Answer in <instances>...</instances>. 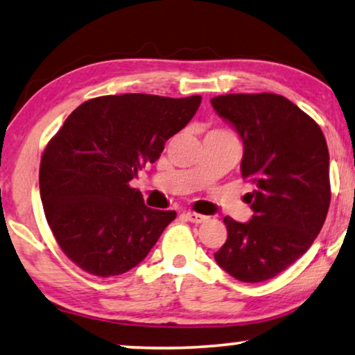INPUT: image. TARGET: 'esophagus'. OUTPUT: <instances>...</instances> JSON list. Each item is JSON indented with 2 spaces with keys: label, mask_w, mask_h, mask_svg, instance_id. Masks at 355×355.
Listing matches in <instances>:
<instances>
[{
  "label": "esophagus",
  "mask_w": 355,
  "mask_h": 355,
  "mask_svg": "<svg viewBox=\"0 0 355 355\" xmlns=\"http://www.w3.org/2000/svg\"><path fill=\"white\" fill-rule=\"evenodd\" d=\"M183 215H184V218H187L188 221H191V223H196V225L202 223V221L207 220V216L200 215V214H196V211H184Z\"/></svg>",
  "instance_id": "obj_1"
}]
</instances>
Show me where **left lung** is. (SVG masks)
Wrapping results in <instances>:
<instances>
[{"mask_svg":"<svg viewBox=\"0 0 355 355\" xmlns=\"http://www.w3.org/2000/svg\"><path fill=\"white\" fill-rule=\"evenodd\" d=\"M244 145L241 175L250 221L225 216L228 239L215 261L242 282L272 279L308 252L330 205L329 148L320 127L276 94H226L210 100Z\"/></svg>","mask_w":355,"mask_h":355,"instance_id":"8db88e82","label":"left lung"}]
</instances>
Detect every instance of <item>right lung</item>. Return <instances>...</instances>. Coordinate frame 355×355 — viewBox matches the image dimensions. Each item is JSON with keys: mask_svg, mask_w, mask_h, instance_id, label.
Instances as JSON below:
<instances>
[{"mask_svg": "<svg viewBox=\"0 0 355 355\" xmlns=\"http://www.w3.org/2000/svg\"><path fill=\"white\" fill-rule=\"evenodd\" d=\"M200 95H105L73 111L41 157L40 194L63 253L98 277L119 276L150 253L175 210L146 207L129 182L159 159L198 111Z\"/></svg>", "mask_w": 355, "mask_h": 355, "instance_id": "right-lung-1", "label": "right lung"}]
</instances>
